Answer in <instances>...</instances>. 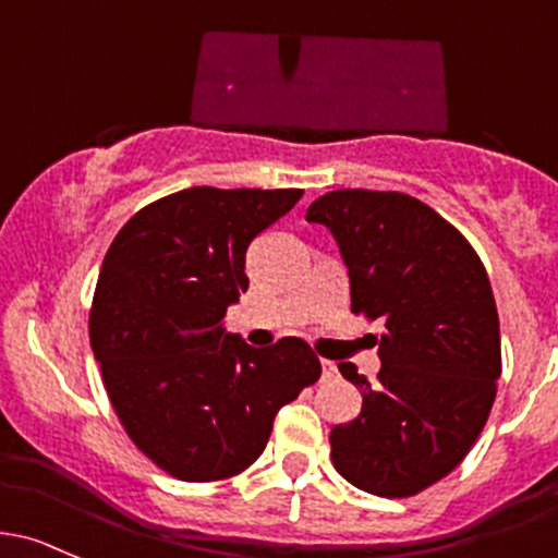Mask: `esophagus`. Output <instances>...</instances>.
<instances>
[{
    "label": "esophagus",
    "mask_w": 558,
    "mask_h": 558,
    "mask_svg": "<svg viewBox=\"0 0 558 558\" xmlns=\"http://www.w3.org/2000/svg\"><path fill=\"white\" fill-rule=\"evenodd\" d=\"M320 366H324V379H333V377H337V363H333V361H324V363H320Z\"/></svg>",
    "instance_id": "34e87169"
}]
</instances>
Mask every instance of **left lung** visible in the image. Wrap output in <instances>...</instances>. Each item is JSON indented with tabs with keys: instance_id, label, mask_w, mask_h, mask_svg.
I'll list each match as a JSON object with an SVG mask.
<instances>
[{
	"instance_id": "1",
	"label": "left lung",
	"mask_w": 558,
	"mask_h": 558,
	"mask_svg": "<svg viewBox=\"0 0 558 558\" xmlns=\"http://www.w3.org/2000/svg\"><path fill=\"white\" fill-rule=\"evenodd\" d=\"M333 234L353 313L383 318L377 383L339 372L363 407L328 436L333 468L379 497H412L454 471L476 444L500 379V320L476 251L403 192L337 190L307 208Z\"/></svg>"
}]
</instances>
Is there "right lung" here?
Here are the masks:
<instances>
[{
    "mask_svg": "<svg viewBox=\"0 0 558 558\" xmlns=\"http://www.w3.org/2000/svg\"><path fill=\"white\" fill-rule=\"evenodd\" d=\"M302 190L192 186L141 208L111 240L90 310V344L133 444L181 481L238 476L275 414L320 361L286 337L251 348L225 328L248 289L245 251Z\"/></svg>",
    "mask_w": 558,
    "mask_h": 558,
    "instance_id": "obj_1",
    "label": "right lung"
}]
</instances>
